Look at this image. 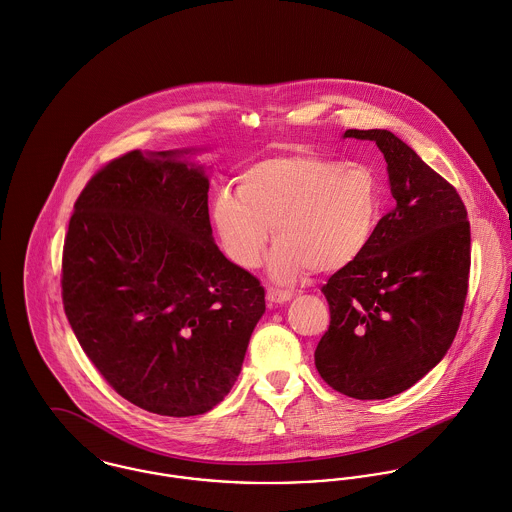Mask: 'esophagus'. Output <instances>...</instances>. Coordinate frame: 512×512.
Here are the masks:
<instances>
[{"instance_id": "obj_1", "label": "esophagus", "mask_w": 512, "mask_h": 512, "mask_svg": "<svg viewBox=\"0 0 512 512\" xmlns=\"http://www.w3.org/2000/svg\"><path fill=\"white\" fill-rule=\"evenodd\" d=\"M293 299V293L291 291H281V289H275V287H269L267 289V301L269 305H285Z\"/></svg>"}]
</instances>
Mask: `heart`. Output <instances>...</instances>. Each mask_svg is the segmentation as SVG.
I'll use <instances>...</instances> for the list:
<instances>
[{"mask_svg": "<svg viewBox=\"0 0 512 512\" xmlns=\"http://www.w3.org/2000/svg\"><path fill=\"white\" fill-rule=\"evenodd\" d=\"M380 209L382 186L370 166L279 154L245 168L235 196L215 198L213 223L241 269L259 265L273 227L277 245L267 273L291 285L312 267L338 271L358 261L378 229Z\"/></svg>", "mask_w": 512, "mask_h": 512, "instance_id": "1", "label": "heart"}]
</instances>
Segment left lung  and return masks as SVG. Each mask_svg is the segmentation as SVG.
<instances>
[{"instance_id":"1","label":"left lung","mask_w":512,"mask_h":512,"mask_svg":"<svg viewBox=\"0 0 512 512\" xmlns=\"http://www.w3.org/2000/svg\"><path fill=\"white\" fill-rule=\"evenodd\" d=\"M344 138L376 142L396 205L378 221L364 255L322 287L330 326L314 364L336 392L386 400L435 368L457 334L471 229L455 188L396 134L346 130Z\"/></svg>"}]
</instances>
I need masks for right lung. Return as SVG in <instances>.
<instances>
[{
	"label": "right lung",
	"mask_w": 512,
	"mask_h": 512,
	"mask_svg": "<svg viewBox=\"0 0 512 512\" xmlns=\"http://www.w3.org/2000/svg\"><path fill=\"white\" fill-rule=\"evenodd\" d=\"M192 150L128 152L81 192L63 247V305L104 380L138 408L188 417L233 388L265 289L215 245Z\"/></svg>",
	"instance_id": "obj_1"
}]
</instances>
